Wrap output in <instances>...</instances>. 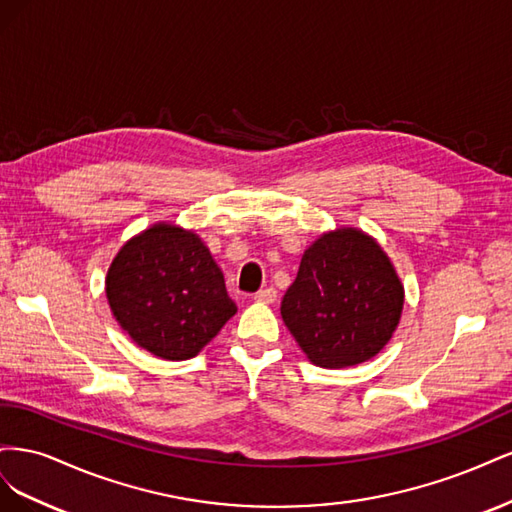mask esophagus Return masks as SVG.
Instances as JSON below:
<instances>
[{
    "instance_id": "1",
    "label": "esophagus",
    "mask_w": 512,
    "mask_h": 512,
    "mask_svg": "<svg viewBox=\"0 0 512 512\" xmlns=\"http://www.w3.org/2000/svg\"><path fill=\"white\" fill-rule=\"evenodd\" d=\"M256 301H262V303H273L277 299V290L275 288H260L256 294H254Z\"/></svg>"
}]
</instances>
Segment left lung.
I'll use <instances>...</instances> for the list:
<instances>
[{"mask_svg":"<svg viewBox=\"0 0 512 512\" xmlns=\"http://www.w3.org/2000/svg\"><path fill=\"white\" fill-rule=\"evenodd\" d=\"M404 286L382 247L354 228H337L307 247L282 318L318 367H350L376 356L397 329Z\"/></svg>","mask_w":512,"mask_h":512,"instance_id":"left-lung-1","label":"left lung"}]
</instances>
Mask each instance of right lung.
Returning <instances> with one entry per match:
<instances>
[{
  "instance_id": "add662e5",
  "label": "right lung",
  "mask_w": 512,
  "mask_h": 512,
  "mask_svg": "<svg viewBox=\"0 0 512 512\" xmlns=\"http://www.w3.org/2000/svg\"><path fill=\"white\" fill-rule=\"evenodd\" d=\"M106 297L121 329L166 361L192 359L237 312L207 245L170 224L151 226L121 247L106 275Z\"/></svg>"
}]
</instances>
